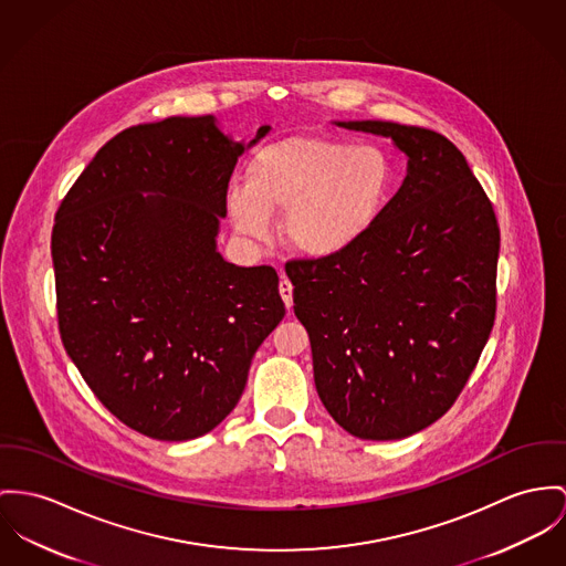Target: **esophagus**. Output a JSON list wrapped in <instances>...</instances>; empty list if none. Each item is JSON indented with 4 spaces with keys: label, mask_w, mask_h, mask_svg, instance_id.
I'll use <instances>...</instances> for the list:
<instances>
[{
    "label": "esophagus",
    "mask_w": 566,
    "mask_h": 566,
    "mask_svg": "<svg viewBox=\"0 0 566 566\" xmlns=\"http://www.w3.org/2000/svg\"><path fill=\"white\" fill-rule=\"evenodd\" d=\"M280 295H282L286 307L291 310V307H293V284H291L289 277H282V280H280Z\"/></svg>",
    "instance_id": "34e87169"
}]
</instances>
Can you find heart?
Here are the masks:
<instances>
[{
	"mask_svg": "<svg viewBox=\"0 0 566 566\" xmlns=\"http://www.w3.org/2000/svg\"><path fill=\"white\" fill-rule=\"evenodd\" d=\"M396 185V166L379 146L295 135L264 146L250 161L245 189L228 193L239 232L269 237V216L284 213L286 245L307 259L350 250L384 216Z\"/></svg>",
	"mask_w": 566,
	"mask_h": 566,
	"instance_id": "obj_1",
	"label": "heart"
}]
</instances>
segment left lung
Wrapping results in <instances>:
<instances>
[{"label": "left lung", "instance_id": "obj_1", "mask_svg": "<svg viewBox=\"0 0 566 566\" xmlns=\"http://www.w3.org/2000/svg\"><path fill=\"white\" fill-rule=\"evenodd\" d=\"M391 137L407 176L350 250L286 262L314 384L350 436L390 441L439 420L465 388L495 321L500 226L463 153L441 133L338 123Z\"/></svg>", "mask_w": 566, "mask_h": 566}]
</instances>
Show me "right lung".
<instances>
[{
	"instance_id": "right-lung-1",
	"label": "right lung",
	"mask_w": 566,
	"mask_h": 566,
	"mask_svg": "<svg viewBox=\"0 0 566 566\" xmlns=\"http://www.w3.org/2000/svg\"><path fill=\"white\" fill-rule=\"evenodd\" d=\"M243 150L213 116L129 127L94 155L55 213L62 345L105 409L142 436L213 431L286 312L273 266H237L216 245Z\"/></svg>"
}]
</instances>
